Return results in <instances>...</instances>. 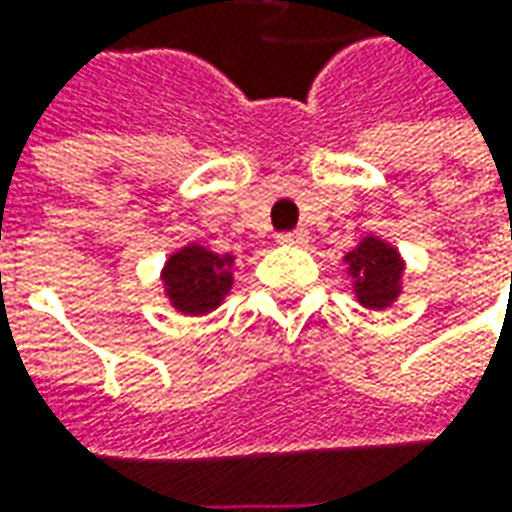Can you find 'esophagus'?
Instances as JSON below:
<instances>
[{"mask_svg": "<svg viewBox=\"0 0 512 512\" xmlns=\"http://www.w3.org/2000/svg\"><path fill=\"white\" fill-rule=\"evenodd\" d=\"M276 239H279L282 245H305L307 233L305 230H287V233H279Z\"/></svg>", "mask_w": 512, "mask_h": 512, "instance_id": "34e87169", "label": "esophagus"}]
</instances>
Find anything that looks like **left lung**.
<instances>
[{
    "label": "left lung",
    "mask_w": 512,
    "mask_h": 512,
    "mask_svg": "<svg viewBox=\"0 0 512 512\" xmlns=\"http://www.w3.org/2000/svg\"><path fill=\"white\" fill-rule=\"evenodd\" d=\"M350 273L356 279V296L364 307L382 310L399 296L402 279V259L390 245L367 236L353 253L344 256Z\"/></svg>",
    "instance_id": "1"
}]
</instances>
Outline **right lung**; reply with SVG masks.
I'll return each mask as SVG.
<instances>
[{
    "instance_id": "right-lung-1",
    "label": "right lung",
    "mask_w": 512,
    "mask_h": 512,
    "mask_svg": "<svg viewBox=\"0 0 512 512\" xmlns=\"http://www.w3.org/2000/svg\"><path fill=\"white\" fill-rule=\"evenodd\" d=\"M230 262H233L230 256H216L199 245H187L179 253H173L162 270V282L173 307L190 316H199L222 305V299L233 285Z\"/></svg>"
}]
</instances>
